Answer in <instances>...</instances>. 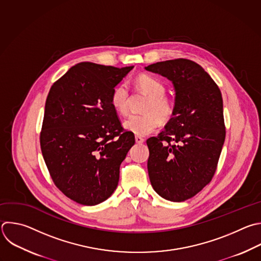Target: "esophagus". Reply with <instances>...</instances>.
<instances>
[{"instance_id":"34e87169","label":"esophagus","mask_w":261,"mask_h":261,"mask_svg":"<svg viewBox=\"0 0 261 261\" xmlns=\"http://www.w3.org/2000/svg\"><path fill=\"white\" fill-rule=\"evenodd\" d=\"M135 141L136 143H143L144 142V138H142L141 136H135Z\"/></svg>"}]
</instances>
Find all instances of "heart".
Here are the masks:
<instances>
[{
  "label": "heart",
  "mask_w": 261,
  "mask_h": 261,
  "mask_svg": "<svg viewBox=\"0 0 261 261\" xmlns=\"http://www.w3.org/2000/svg\"><path fill=\"white\" fill-rule=\"evenodd\" d=\"M137 89L148 96L143 115H131L124 121V128L137 136L152 133L160 123L168 122L173 114L171 101L165 96L166 88L158 79L141 73L134 79ZM111 103L120 115H126L129 107V89L125 83L117 85L111 95Z\"/></svg>",
  "instance_id": "obj_1"
}]
</instances>
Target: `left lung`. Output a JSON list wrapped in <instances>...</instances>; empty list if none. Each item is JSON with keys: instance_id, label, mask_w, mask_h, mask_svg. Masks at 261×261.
I'll return each mask as SVG.
<instances>
[{"instance_id": "obj_1", "label": "left lung", "mask_w": 261, "mask_h": 261, "mask_svg": "<svg viewBox=\"0 0 261 261\" xmlns=\"http://www.w3.org/2000/svg\"><path fill=\"white\" fill-rule=\"evenodd\" d=\"M145 69L170 80L175 90L172 118L164 131L146 140L149 180L162 198L184 202L201 192L216 171L225 139L221 92L208 72L189 59Z\"/></svg>"}]
</instances>
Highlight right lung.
<instances>
[{"mask_svg":"<svg viewBox=\"0 0 261 261\" xmlns=\"http://www.w3.org/2000/svg\"><path fill=\"white\" fill-rule=\"evenodd\" d=\"M133 67L77 63L47 96L43 158L55 186L79 204L94 206L113 195L120 165L135 143L111 103L113 89Z\"/></svg>","mask_w":261,"mask_h":261,"instance_id":"add662e5","label":"right lung"}]
</instances>
